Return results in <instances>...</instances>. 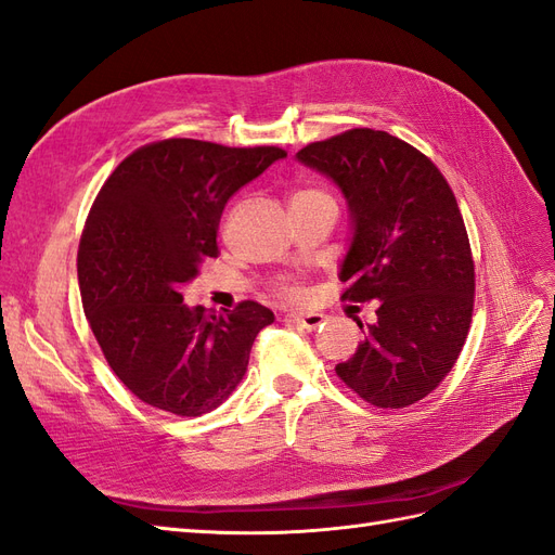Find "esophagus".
Returning <instances> with one entry per match:
<instances>
[{"label":"esophagus","instance_id":"34e87169","mask_svg":"<svg viewBox=\"0 0 555 555\" xmlns=\"http://www.w3.org/2000/svg\"><path fill=\"white\" fill-rule=\"evenodd\" d=\"M286 321L295 323L299 327H305V330H315V327L323 325L325 315L323 313H313V311L311 313H288Z\"/></svg>","mask_w":555,"mask_h":555}]
</instances>
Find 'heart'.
<instances>
[{
	"label": "heart",
	"instance_id": "heart-1",
	"mask_svg": "<svg viewBox=\"0 0 555 555\" xmlns=\"http://www.w3.org/2000/svg\"><path fill=\"white\" fill-rule=\"evenodd\" d=\"M302 195H325V193H319V190H305V193H299L297 197H302ZM279 293L286 295V297H302V291H299L297 286H293V283H281Z\"/></svg>",
	"mask_w": 555,
	"mask_h": 555
}]
</instances>
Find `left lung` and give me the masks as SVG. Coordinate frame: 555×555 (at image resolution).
<instances>
[{"mask_svg":"<svg viewBox=\"0 0 555 555\" xmlns=\"http://www.w3.org/2000/svg\"><path fill=\"white\" fill-rule=\"evenodd\" d=\"M295 157L348 204L341 299L376 302L339 378L382 409L423 400L455 365L472 323L474 262L453 190L421 151L382 130H348Z\"/></svg>","mask_w":555,"mask_h":555,"instance_id":"left-lung-1","label":"left lung"}]
</instances>
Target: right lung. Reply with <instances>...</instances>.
<instances>
[{
	"label": "right lung",
	"instance_id": "right-lung-1",
	"mask_svg": "<svg viewBox=\"0 0 555 555\" xmlns=\"http://www.w3.org/2000/svg\"><path fill=\"white\" fill-rule=\"evenodd\" d=\"M276 146L165 139L134 151L94 199L78 246L83 311L108 367L141 402L177 416L223 404L274 313L242 302L214 313L181 288L218 256L228 199L274 165Z\"/></svg>",
	"mask_w": 555,
	"mask_h": 555
}]
</instances>
